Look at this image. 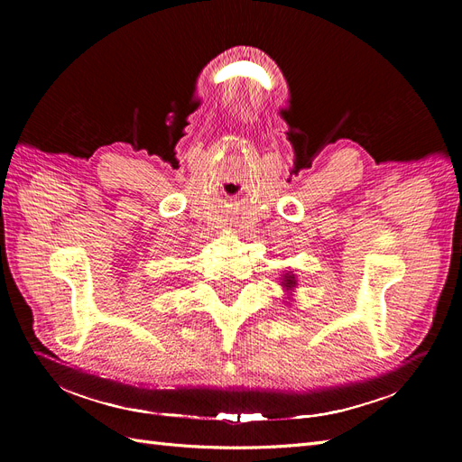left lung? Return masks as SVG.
<instances>
[{
    "label": "left lung",
    "instance_id": "8db88e82",
    "mask_svg": "<svg viewBox=\"0 0 462 462\" xmlns=\"http://www.w3.org/2000/svg\"><path fill=\"white\" fill-rule=\"evenodd\" d=\"M287 277V275H285ZM285 287H292V283H295V277H289V279H285Z\"/></svg>",
    "mask_w": 462,
    "mask_h": 462
}]
</instances>
